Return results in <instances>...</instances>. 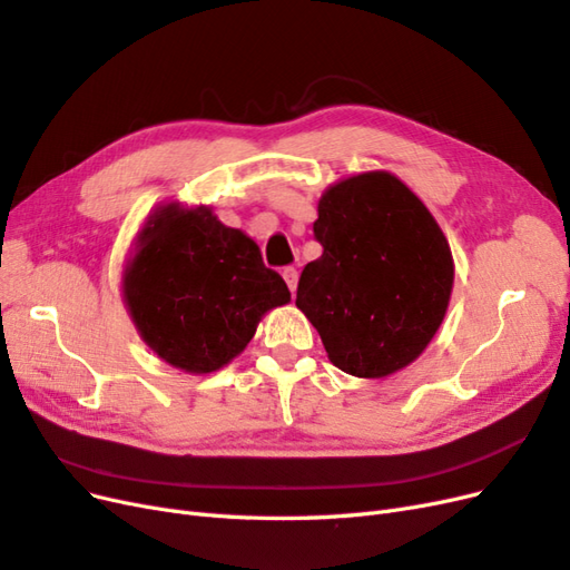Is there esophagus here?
<instances>
[{
	"mask_svg": "<svg viewBox=\"0 0 570 570\" xmlns=\"http://www.w3.org/2000/svg\"><path fill=\"white\" fill-rule=\"evenodd\" d=\"M283 278H285V283H287V287H289L292 295H295V289H297V271L292 268V266L283 268Z\"/></svg>",
	"mask_w": 570,
	"mask_h": 570,
	"instance_id": "obj_1",
	"label": "esophagus"
}]
</instances>
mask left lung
Instances as JSON below:
<instances>
[{
  "label": "left lung",
  "instance_id": "1",
  "mask_svg": "<svg viewBox=\"0 0 570 570\" xmlns=\"http://www.w3.org/2000/svg\"><path fill=\"white\" fill-rule=\"evenodd\" d=\"M297 306L327 358L356 377L409 366L444 318L454 285L450 245L411 189L385 170L340 180L318 202Z\"/></svg>",
  "mask_w": 570,
  "mask_h": 570
}]
</instances>
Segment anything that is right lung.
Listing matches in <instances>:
<instances>
[{
    "instance_id": "1",
    "label": "right lung",
    "mask_w": 570,
    "mask_h": 570,
    "mask_svg": "<svg viewBox=\"0 0 570 570\" xmlns=\"http://www.w3.org/2000/svg\"><path fill=\"white\" fill-rule=\"evenodd\" d=\"M124 297L166 364L212 373L247 347L256 323L287 304L289 289L245 233L223 226L206 206L168 204L137 239Z\"/></svg>"
}]
</instances>
